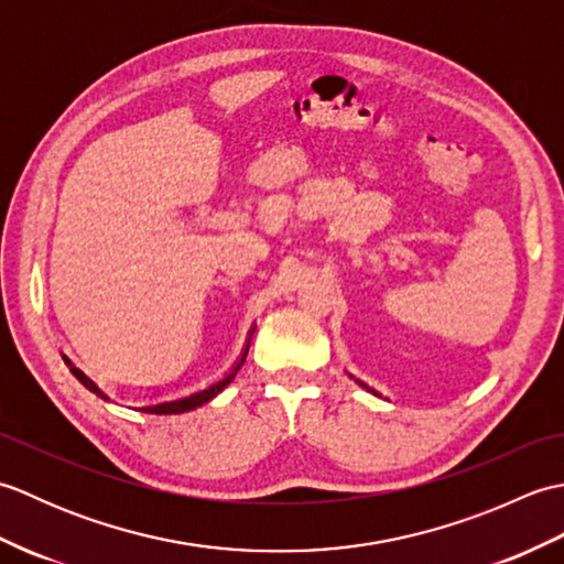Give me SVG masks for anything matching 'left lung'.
Here are the masks:
<instances>
[{
  "label": "left lung",
  "instance_id": "obj_1",
  "mask_svg": "<svg viewBox=\"0 0 564 564\" xmlns=\"http://www.w3.org/2000/svg\"><path fill=\"white\" fill-rule=\"evenodd\" d=\"M356 382H358V386H361V388H366L368 392H373V394H378V392H376L373 388H368V386H366V382H361V380H356ZM378 398H380V394H378Z\"/></svg>",
  "mask_w": 564,
  "mask_h": 564
}]
</instances>
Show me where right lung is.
Segmentation results:
<instances>
[{
	"label": "right lung",
	"mask_w": 564,
	"mask_h": 564,
	"mask_svg": "<svg viewBox=\"0 0 564 564\" xmlns=\"http://www.w3.org/2000/svg\"><path fill=\"white\" fill-rule=\"evenodd\" d=\"M251 334H254V329L249 332V339H251ZM247 351H249V341H247V346H245V351H242V356H239V361L232 366V370L227 376H223L218 382H213V386H208L206 390H198V392H191V394H186V398H178V400H170V402H160V404H150V406H138L140 412H148V414H182V412H188V410H196V406H200V404H206V402H210L215 394L218 392H223L227 386H230L232 382V378L237 376V370L242 368V364H245V358H247ZM63 358H65V364L69 366V370H72V376H75L84 388L87 390H91L94 394H99L101 400H109V394L106 392H101L99 390V386L94 380H89L87 376L82 373L79 368H75L72 366V361L69 358L63 354Z\"/></svg>",
	"instance_id": "obj_1"
}]
</instances>
